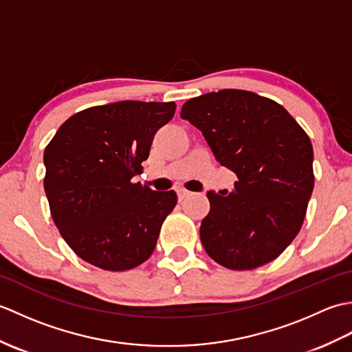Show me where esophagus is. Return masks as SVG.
Returning <instances> with one entry per match:
<instances>
[{
  "label": "esophagus",
  "instance_id": "obj_1",
  "mask_svg": "<svg viewBox=\"0 0 352 352\" xmlns=\"http://www.w3.org/2000/svg\"><path fill=\"white\" fill-rule=\"evenodd\" d=\"M190 195V192L189 190H186V189H177V197H178V201H183V199H186Z\"/></svg>",
  "mask_w": 352,
  "mask_h": 352
}]
</instances>
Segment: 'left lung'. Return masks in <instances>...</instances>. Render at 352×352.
Wrapping results in <instances>:
<instances>
[{"label": "left lung", "instance_id": "8db88e82", "mask_svg": "<svg viewBox=\"0 0 352 352\" xmlns=\"http://www.w3.org/2000/svg\"><path fill=\"white\" fill-rule=\"evenodd\" d=\"M180 116L237 177L226 197L207 192L210 212L199 228L206 252L236 271L272 261L301 230L315 186L309 136L278 102L239 89L192 98Z\"/></svg>", "mask_w": 352, "mask_h": 352}]
</instances>
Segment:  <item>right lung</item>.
Wrapping results in <instances>:
<instances>
[{
  "instance_id": "1",
  "label": "right lung",
  "mask_w": 352,
  "mask_h": 352,
  "mask_svg": "<svg viewBox=\"0 0 352 352\" xmlns=\"http://www.w3.org/2000/svg\"><path fill=\"white\" fill-rule=\"evenodd\" d=\"M175 102L118 101L89 107L60 125L45 148L43 180L52 221L72 251L106 271L151 256L177 193L134 182Z\"/></svg>"
}]
</instances>
